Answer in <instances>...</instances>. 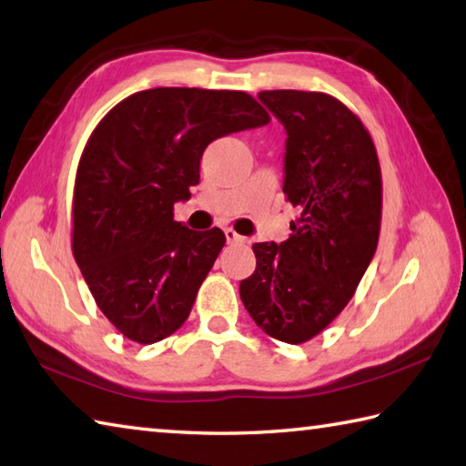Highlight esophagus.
<instances>
[{"label":"esophagus","instance_id":"esophagus-1","mask_svg":"<svg viewBox=\"0 0 466 466\" xmlns=\"http://www.w3.org/2000/svg\"><path fill=\"white\" fill-rule=\"evenodd\" d=\"M224 234H226V240L230 242V244H244V242H246L244 236H240L238 232H234L232 228H226Z\"/></svg>","mask_w":466,"mask_h":466}]
</instances>
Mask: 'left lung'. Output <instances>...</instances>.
Listing matches in <instances>:
<instances>
[{
    "instance_id": "8db88e82",
    "label": "left lung",
    "mask_w": 466,
    "mask_h": 466,
    "mask_svg": "<svg viewBox=\"0 0 466 466\" xmlns=\"http://www.w3.org/2000/svg\"><path fill=\"white\" fill-rule=\"evenodd\" d=\"M260 103L282 123V191L300 209L285 242H258L257 270L240 299L264 333L305 343L350 303L376 254L381 173L366 127L325 93L262 90Z\"/></svg>"
}]
</instances>
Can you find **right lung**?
I'll list each match as a JSON object with an SVG mask.
<instances>
[{
	"label": "right lung",
	"instance_id": "add662e5",
	"mask_svg": "<svg viewBox=\"0 0 466 466\" xmlns=\"http://www.w3.org/2000/svg\"><path fill=\"white\" fill-rule=\"evenodd\" d=\"M268 121L240 90L151 88L96 125L76 171L72 252L127 339L149 345L184 325L226 236L176 222L173 204L191 198L209 143Z\"/></svg>",
	"mask_w": 466,
	"mask_h": 466
}]
</instances>
